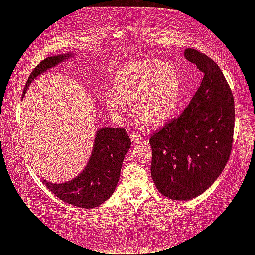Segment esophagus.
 <instances>
[{
    "instance_id": "1",
    "label": "esophagus",
    "mask_w": 255,
    "mask_h": 255,
    "mask_svg": "<svg viewBox=\"0 0 255 255\" xmlns=\"http://www.w3.org/2000/svg\"><path fill=\"white\" fill-rule=\"evenodd\" d=\"M130 139H132L133 143H136V144H146V143H148V138L142 137V136L138 135V134H132V136H130Z\"/></svg>"
}]
</instances>
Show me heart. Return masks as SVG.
<instances>
[{
  "instance_id": "1",
  "label": "heart",
  "mask_w": 255,
  "mask_h": 255,
  "mask_svg": "<svg viewBox=\"0 0 255 255\" xmlns=\"http://www.w3.org/2000/svg\"><path fill=\"white\" fill-rule=\"evenodd\" d=\"M181 94V80L168 61L137 60L120 67L106 91L105 102L117 118L123 117L125 104H132L134 117L150 128H159L172 118Z\"/></svg>"
}]
</instances>
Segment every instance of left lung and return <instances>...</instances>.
I'll list each match as a JSON object with an SVG mask.
<instances>
[{
  "label": "left lung",
  "mask_w": 255,
  "mask_h": 255,
  "mask_svg": "<svg viewBox=\"0 0 255 255\" xmlns=\"http://www.w3.org/2000/svg\"><path fill=\"white\" fill-rule=\"evenodd\" d=\"M184 56L204 76L177 118L151 135V175L161 195L189 200L204 192L225 169L232 151L235 107L229 84L215 61L187 48Z\"/></svg>",
  "instance_id": "1"
}]
</instances>
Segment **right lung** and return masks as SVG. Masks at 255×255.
<instances>
[{"mask_svg":"<svg viewBox=\"0 0 255 255\" xmlns=\"http://www.w3.org/2000/svg\"><path fill=\"white\" fill-rule=\"evenodd\" d=\"M69 56L71 54L44 58L30 73L23 96L38 75ZM129 148L130 140L126 128H103L96 135L90 159L80 175L61 184H52L44 180L42 183L61 201L83 208L96 207L113 195L119 181L123 159Z\"/></svg>","mask_w":255,"mask_h":255,"instance_id":"right-lung-1","label":"right lung"}]
</instances>
